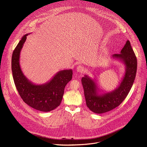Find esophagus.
<instances>
[{
    "label": "esophagus",
    "instance_id": "esophagus-1",
    "mask_svg": "<svg viewBox=\"0 0 147 147\" xmlns=\"http://www.w3.org/2000/svg\"><path fill=\"white\" fill-rule=\"evenodd\" d=\"M76 69H77V71L80 73H82L84 71V67L82 66H78Z\"/></svg>",
    "mask_w": 147,
    "mask_h": 147
}]
</instances>
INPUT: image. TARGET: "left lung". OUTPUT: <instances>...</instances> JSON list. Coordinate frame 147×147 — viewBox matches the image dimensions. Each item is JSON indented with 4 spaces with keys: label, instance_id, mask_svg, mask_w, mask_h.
<instances>
[{
    "label": "left lung",
    "instance_id": "8db88e82",
    "mask_svg": "<svg viewBox=\"0 0 147 147\" xmlns=\"http://www.w3.org/2000/svg\"><path fill=\"white\" fill-rule=\"evenodd\" d=\"M112 58L119 60L125 65V74L115 90L99 94L100 91L94 80L87 75L81 79L87 106L95 113H106L118 107L127 96L136 78L137 61L129 40L120 53L113 55Z\"/></svg>",
    "mask_w": 147,
    "mask_h": 147
}]
</instances>
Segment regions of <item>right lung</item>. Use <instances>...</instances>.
Here are the masks:
<instances>
[{
    "mask_svg": "<svg viewBox=\"0 0 147 147\" xmlns=\"http://www.w3.org/2000/svg\"><path fill=\"white\" fill-rule=\"evenodd\" d=\"M28 34L24 35L14 49L11 57V70L16 87L23 101L42 112L51 111L60 105L65 88L72 79L71 69L58 71L43 84H35L23 74L20 65V55Z\"/></svg>",
    "mask_w": 147,
    "mask_h": 147,
    "instance_id": "1",
    "label": "right lung"
}]
</instances>
